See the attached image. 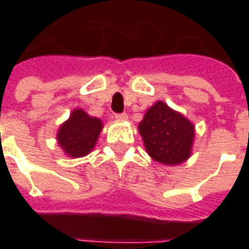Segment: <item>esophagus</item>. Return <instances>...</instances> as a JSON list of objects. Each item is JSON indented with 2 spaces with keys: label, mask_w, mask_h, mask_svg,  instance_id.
Here are the masks:
<instances>
[{
  "label": "esophagus",
  "mask_w": 249,
  "mask_h": 249,
  "mask_svg": "<svg viewBox=\"0 0 249 249\" xmlns=\"http://www.w3.org/2000/svg\"><path fill=\"white\" fill-rule=\"evenodd\" d=\"M115 119L124 122V120H127V115L126 113H118V115H115Z\"/></svg>",
  "instance_id": "34e87169"
}]
</instances>
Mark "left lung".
I'll list each match as a JSON object with an SVG mask.
<instances>
[{
    "label": "left lung",
    "instance_id": "left-lung-1",
    "mask_svg": "<svg viewBox=\"0 0 249 249\" xmlns=\"http://www.w3.org/2000/svg\"><path fill=\"white\" fill-rule=\"evenodd\" d=\"M145 151L162 165H180L191 157L196 126L163 101H157L139 123Z\"/></svg>",
    "mask_w": 249,
    "mask_h": 249
}]
</instances>
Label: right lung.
Here are the masks:
<instances>
[{
	"instance_id": "add662e5",
	"label": "right lung",
	"mask_w": 249,
	"mask_h": 249,
	"mask_svg": "<svg viewBox=\"0 0 249 249\" xmlns=\"http://www.w3.org/2000/svg\"><path fill=\"white\" fill-rule=\"evenodd\" d=\"M102 127V120L76 108L72 110L69 119L59 126L56 141L69 158H83L94 149Z\"/></svg>"
}]
</instances>
